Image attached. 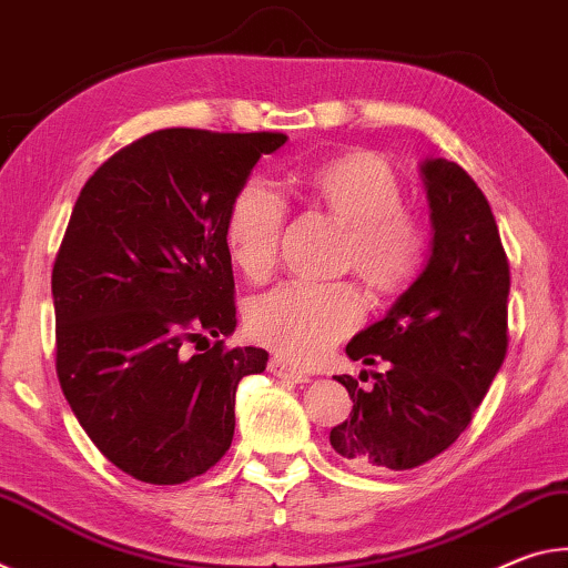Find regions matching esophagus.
Here are the masks:
<instances>
[{
	"instance_id": "obj_1",
	"label": "esophagus",
	"mask_w": 568,
	"mask_h": 568,
	"mask_svg": "<svg viewBox=\"0 0 568 568\" xmlns=\"http://www.w3.org/2000/svg\"><path fill=\"white\" fill-rule=\"evenodd\" d=\"M268 372H272L274 377L284 379V383H310V377H312L310 372L292 365V362L284 357H274L272 362H268Z\"/></svg>"
}]
</instances>
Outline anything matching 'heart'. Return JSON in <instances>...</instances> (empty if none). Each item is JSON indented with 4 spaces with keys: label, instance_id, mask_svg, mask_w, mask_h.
Segmentation results:
<instances>
[{
    "label": "heart",
    "instance_id": "1",
    "mask_svg": "<svg viewBox=\"0 0 568 568\" xmlns=\"http://www.w3.org/2000/svg\"><path fill=\"white\" fill-rule=\"evenodd\" d=\"M302 191L314 206L349 226L345 266L379 294L410 286L427 256L423 223L407 213L405 191L389 165L369 153H349L302 175ZM286 223V201L262 179H251L231 201L223 244L239 272L264 278L272 272ZM365 304L352 284L286 282L256 296L248 329L262 345L300 362L327 355L362 322Z\"/></svg>",
    "mask_w": 568,
    "mask_h": 568
}]
</instances>
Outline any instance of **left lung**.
Instances as JSON below:
<instances>
[{
	"mask_svg": "<svg viewBox=\"0 0 568 568\" xmlns=\"http://www.w3.org/2000/svg\"><path fill=\"white\" fill-rule=\"evenodd\" d=\"M433 246L383 320L352 337L349 359L387 362L362 389L339 375L352 413L329 443L362 473L407 470L458 440L508 349L510 272L486 196L458 163H420Z\"/></svg>",
	"mask_w": 568,
	"mask_h": 568,
	"instance_id": "1",
	"label": "left lung"
}]
</instances>
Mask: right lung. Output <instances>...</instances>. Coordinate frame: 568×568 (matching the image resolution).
Returning <instances> with one entry per match:
<instances>
[{"mask_svg":"<svg viewBox=\"0 0 568 568\" xmlns=\"http://www.w3.org/2000/svg\"><path fill=\"white\" fill-rule=\"evenodd\" d=\"M284 143L155 130L108 158L74 203L52 268L58 377L82 430L135 480L175 486L216 466L239 379L266 369V349L223 347L236 329L223 223L258 158Z\"/></svg>","mask_w":568,"mask_h":568,"instance_id":"obj_1","label":"right lung"}]
</instances>
